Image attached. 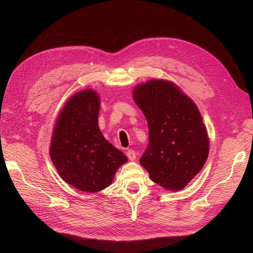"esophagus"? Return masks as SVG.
<instances>
[{
  "label": "esophagus",
  "instance_id": "obj_1",
  "mask_svg": "<svg viewBox=\"0 0 253 253\" xmlns=\"http://www.w3.org/2000/svg\"><path fill=\"white\" fill-rule=\"evenodd\" d=\"M126 156L129 160H135L136 159V152L134 150H128L126 152Z\"/></svg>",
  "mask_w": 253,
  "mask_h": 253
}]
</instances>
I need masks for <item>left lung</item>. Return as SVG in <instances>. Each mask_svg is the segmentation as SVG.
Listing matches in <instances>:
<instances>
[{
  "instance_id": "1",
  "label": "left lung",
  "mask_w": 253,
  "mask_h": 253,
  "mask_svg": "<svg viewBox=\"0 0 253 253\" xmlns=\"http://www.w3.org/2000/svg\"><path fill=\"white\" fill-rule=\"evenodd\" d=\"M135 103L149 126V145L140 158L151 179L178 191L202 170L209 154V138L196 104L177 85L154 80L134 88Z\"/></svg>"
}]
</instances>
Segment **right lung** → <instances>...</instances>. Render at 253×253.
I'll return each mask as SVG.
<instances>
[{"label": "right lung", "mask_w": 253, "mask_h": 253, "mask_svg": "<svg viewBox=\"0 0 253 253\" xmlns=\"http://www.w3.org/2000/svg\"><path fill=\"white\" fill-rule=\"evenodd\" d=\"M100 98L93 89L79 91L60 112L49 155L61 178L83 192L109 187L127 157L106 140L98 125Z\"/></svg>", "instance_id": "1"}]
</instances>
